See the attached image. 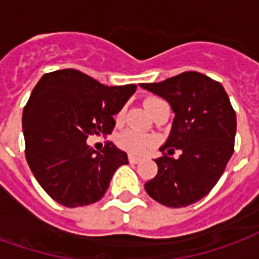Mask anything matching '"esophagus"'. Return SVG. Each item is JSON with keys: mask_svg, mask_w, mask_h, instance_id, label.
I'll use <instances>...</instances> for the list:
<instances>
[{"mask_svg": "<svg viewBox=\"0 0 259 259\" xmlns=\"http://www.w3.org/2000/svg\"><path fill=\"white\" fill-rule=\"evenodd\" d=\"M127 159H129L130 163H139L141 161L140 157H137V155H133V154H129V155H127Z\"/></svg>", "mask_w": 259, "mask_h": 259, "instance_id": "esophagus-1", "label": "esophagus"}]
</instances>
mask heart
Returning a JSON list of instances; mask_svg holds the SVG:
<instances>
[{
  "label": "heart",
  "mask_w": 259,
  "mask_h": 259,
  "mask_svg": "<svg viewBox=\"0 0 259 259\" xmlns=\"http://www.w3.org/2000/svg\"><path fill=\"white\" fill-rule=\"evenodd\" d=\"M162 102H165L161 98L158 97H148L146 100V107L147 109L152 112L158 105H161ZM124 115V109L119 111L118 119H122ZM116 143L120 148H123L126 151L132 152V154H143L144 151H147L150 147L154 146L155 140L152 139L151 136H147L141 132H137V130L129 129L122 132L120 135L118 136L116 139Z\"/></svg>",
  "instance_id": "heart-1"
}]
</instances>
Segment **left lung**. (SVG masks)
Wrapping results in <instances>:
<instances>
[{
  "label": "left lung",
  "instance_id": "left-lung-1",
  "mask_svg": "<svg viewBox=\"0 0 259 259\" xmlns=\"http://www.w3.org/2000/svg\"><path fill=\"white\" fill-rule=\"evenodd\" d=\"M143 89L162 97L175 112L157 176L144 187L152 200L182 208L204 198L217 185L234 151L236 112L219 81L198 72H183ZM180 149L178 160L166 153Z\"/></svg>",
  "mask_w": 259,
  "mask_h": 259
}]
</instances>
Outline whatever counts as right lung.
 <instances>
[{"mask_svg": "<svg viewBox=\"0 0 259 259\" xmlns=\"http://www.w3.org/2000/svg\"><path fill=\"white\" fill-rule=\"evenodd\" d=\"M136 84L104 85L76 69L46 73L23 109L26 161L44 191L68 208L90 205L105 194L126 152L107 141L87 146L91 135H111L113 115Z\"/></svg>", "mask_w": 259, "mask_h": 259, "instance_id": "add662e5", "label": "right lung"}]
</instances>
